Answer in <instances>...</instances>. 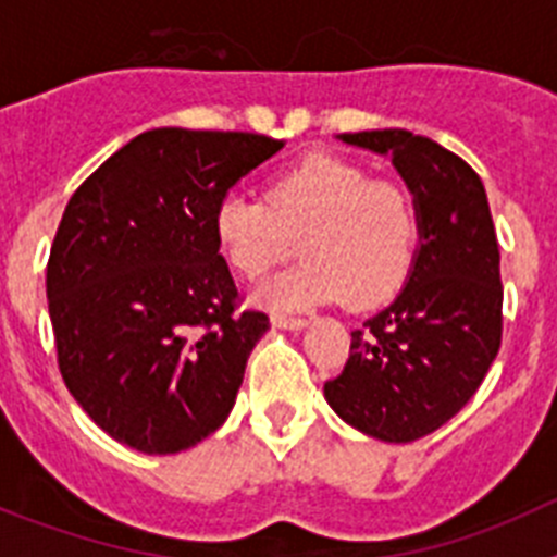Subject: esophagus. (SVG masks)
<instances>
[{"label": "esophagus", "instance_id": "1", "mask_svg": "<svg viewBox=\"0 0 557 557\" xmlns=\"http://www.w3.org/2000/svg\"><path fill=\"white\" fill-rule=\"evenodd\" d=\"M270 323H273L275 329H304L307 326V318H301V314L273 312L270 314Z\"/></svg>", "mask_w": 557, "mask_h": 557}]
</instances>
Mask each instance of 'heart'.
<instances>
[{"instance_id":"b5f03b06","label":"heart","mask_w":557,"mask_h":557,"mask_svg":"<svg viewBox=\"0 0 557 557\" xmlns=\"http://www.w3.org/2000/svg\"><path fill=\"white\" fill-rule=\"evenodd\" d=\"M214 239L236 275L259 282L295 256V270L259 293L268 307L339 301L376 307L405 282L418 245V206L393 178L357 161L314 152L264 184V200L228 195L214 211Z\"/></svg>"}]
</instances>
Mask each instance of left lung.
Segmentation results:
<instances>
[{"label": "left lung", "mask_w": 557, "mask_h": 557, "mask_svg": "<svg viewBox=\"0 0 557 557\" xmlns=\"http://www.w3.org/2000/svg\"><path fill=\"white\" fill-rule=\"evenodd\" d=\"M391 152L416 195L421 248L396 301L351 332L343 373L323 385L343 421L410 444L469 405L502 346L499 243L480 175L410 131L343 133Z\"/></svg>", "instance_id": "obj_1"}]
</instances>
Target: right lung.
<instances>
[{
	"mask_svg": "<svg viewBox=\"0 0 557 557\" xmlns=\"http://www.w3.org/2000/svg\"><path fill=\"white\" fill-rule=\"evenodd\" d=\"M282 147L262 133L156 127L69 198L47 262L58 368L120 444L175 455L228 418L270 318L239 309L214 211Z\"/></svg>",
	"mask_w": 557,
	"mask_h": 557,
	"instance_id": "add662e5",
	"label": "right lung"
}]
</instances>
